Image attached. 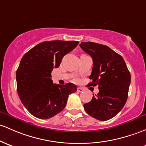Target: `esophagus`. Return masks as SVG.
<instances>
[{
    "instance_id": "obj_1",
    "label": "esophagus",
    "mask_w": 146,
    "mask_h": 146,
    "mask_svg": "<svg viewBox=\"0 0 146 146\" xmlns=\"http://www.w3.org/2000/svg\"><path fill=\"white\" fill-rule=\"evenodd\" d=\"M83 91H84V90H83V89L82 87H78V92H82Z\"/></svg>"
}]
</instances>
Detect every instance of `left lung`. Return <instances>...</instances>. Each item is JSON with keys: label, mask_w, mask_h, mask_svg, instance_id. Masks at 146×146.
Listing matches in <instances>:
<instances>
[{"label": "left lung", "mask_w": 146, "mask_h": 146, "mask_svg": "<svg viewBox=\"0 0 146 146\" xmlns=\"http://www.w3.org/2000/svg\"><path fill=\"white\" fill-rule=\"evenodd\" d=\"M81 48L92 57L93 68L88 86H98L99 92L84 105L89 115L99 121L111 119L121 111L127 99L131 76L121 55L108 46L82 42Z\"/></svg>", "instance_id": "8db88e82"}]
</instances>
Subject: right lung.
<instances>
[{"instance_id": "right-lung-1", "label": "right lung", "mask_w": 146, "mask_h": 146, "mask_svg": "<svg viewBox=\"0 0 146 146\" xmlns=\"http://www.w3.org/2000/svg\"><path fill=\"white\" fill-rule=\"evenodd\" d=\"M78 44L76 41H44L22 57L16 75L17 92L23 105L35 117L47 119L57 115L64 109L68 96L77 91L72 83L53 84L50 77L64 56Z\"/></svg>"}]
</instances>
